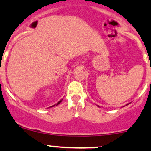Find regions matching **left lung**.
Returning a JSON list of instances; mask_svg holds the SVG:
<instances>
[{"mask_svg": "<svg viewBox=\"0 0 151 151\" xmlns=\"http://www.w3.org/2000/svg\"><path fill=\"white\" fill-rule=\"evenodd\" d=\"M128 104H127V105H126V106H127V105H128ZM98 107H99V106H98Z\"/></svg>", "mask_w": 151, "mask_h": 151, "instance_id": "8db88e82", "label": "left lung"}]
</instances>
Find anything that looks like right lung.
I'll use <instances>...</instances> for the list:
<instances>
[{
  "mask_svg": "<svg viewBox=\"0 0 151 151\" xmlns=\"http://www.w3.org/2000/svg\"><path fill=\"white\" fill-rule=\"evenodd\" d=\"M62 100H63V99H61V100H60V101H58V103H57V104H55V105H53V106H50V107H53V106H58V104H61V101H62Z\"/></svg>",
  "mask_w": 151,
  "mask_h": 151,
  "instance_id": "obj_1",
  "label": "right lung"
}]
</instances>
